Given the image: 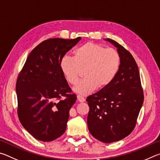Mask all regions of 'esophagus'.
<instances>
[{"label":"esophagus","mask_w":160,"mask_h":160,"mask_svg":"<svg viewBox=\"0 0 160 160\" xmlns=\"http://www.w3.org/2000/svg\"><path fill=\"white\" fill-rule=\"evenodd\" d=\"M77 98H78V102H85V100L83 97L80 96V95H78Z\"/></svg>","instance_id":"1"}]
</instances>
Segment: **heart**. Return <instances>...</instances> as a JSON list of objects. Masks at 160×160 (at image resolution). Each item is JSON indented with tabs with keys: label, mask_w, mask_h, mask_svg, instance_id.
I'll list each match as a JSON object with an SVG mask.
<instances>
[{
	"label": "heart",
	"mask_w": 160,
	"mask_h": 160,
	"mask_svg": "<svg viewBox=\"0 0 160 160\" xmlns=\"http://www.w3.org/2000/svg\"><path fill=\"white\" fill-rule=\"evenodd\" d=\"M74 57L65 55L61 58L60 68L67 82L77 83L84 70L85 78L73 88L75 92L88 95L97 88H104L115 79L121 66V56L112 48L88 42L78 47Z\"/></svg>",
	"instance_id": "1"
}]
</instances>
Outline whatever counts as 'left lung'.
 <instances>
[{"label": "left lung", "mask_w": 160, "mask_h": 160, "mask_svg": "<svg viewBox=\"0 0 160 160\" xmlns=\"http://www.w3.org/2000/svg\"><path fill=\"white\" fill-rule=\"evenodd\" d=\"M107 41L117 48L121 66L113 82L89 96L88 129L99 141L111 143L133 131L144 101L138 67L131 53L114 40Z\"/></svg>", "instance_id": "left-lung-1"}]
</instances>
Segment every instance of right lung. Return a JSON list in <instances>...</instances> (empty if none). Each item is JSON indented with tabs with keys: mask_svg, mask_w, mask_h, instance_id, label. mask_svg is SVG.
I'll use <instances>...</instances> for the list:
<instances>
[{
	"mask_svg": "<svg viewBox=\"0 0 160 160\" xmlns=\"http://www.w3.org/2000/svg\"><path fill=\"white\" fill-rule=\"evenodd\" d=\"M81 39H48L30 53L16 82L18 115L35 138L52 141L66 129L69 111L77 99L60 68L61 58Z\"/></svg>",
	"mask_w": 160,
	"mask_h": 160,
	"instance_id": "add662e5",
	"label": "right lung"
}]
</instances>
